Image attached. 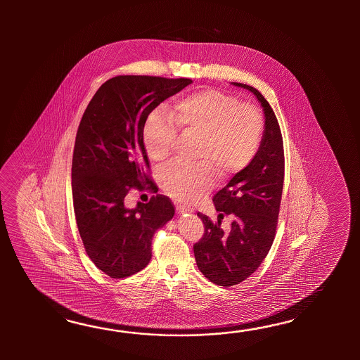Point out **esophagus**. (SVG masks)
I'll list each match as a JSON object with an SVG mask.
<instances>
[{
	"mask_svg": "<svg viewBox=\"0 0 360 360\" xmlns=\"http://www.w3.org/2000/svg\"><path fill=\"white\" fill-rule=\"evenodd\" d=\"M176 212L179 214H191V212H193V210H191V208H189V207L177 206L176 207Z\"/></svg>",
	"mask_w": 360,
	"mask_h": 360,
	"instance_id": "obj_1",
	"label": "esophagus"
}]
</instances>
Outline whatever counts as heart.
Returning a JSON list of instances; mask_svg holds the SVG:
<instances>
[{
    "instance_id": "b5f03b06",
    "label": "heart",
    "mask_w": 360,
    "mask_h": 360,
    "mask_svg": "<svg viewBox=\"0 0 360 360\" xmlns=\"http://www.w3.org/2000/svg\"><path fill=\"white\" fill-rule=\"evenodd\" d=\"M169 117L171 123L160 115L146 120L143 144L152 161L163 162L176 143L174 124L185 135L198 136L197 158L202 162L176 163L160 175L165 193L180 202L193 203L212 189L213 167L222 176H233L248 167L260 149L265 127L260 110L229 94L202 90L185 95L171 105Z\"/></svg>"
}]
</instances>
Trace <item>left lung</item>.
Here are the masks:
<instances>
[{
    "mask_svg": "<svg viewBox=\"0 0 360 360\" xmlns=\"http://www.w3.org/2000/svg\"><path fill=\"white\" fill-rule=\"evenodd\" d=\"M231 84L259 100L265 127L253 161L214 194V208L220 212L217 222L198 212L205 234L193 247L197 266L208 281L222 287L243 282L266 257L276 237L284 181L283 139L268 100L252 86ZM225 214L233 220L228 232L221 228Z\"/></svg>",
    "mask_w": 360,
    "mask_h": 360,
    "instance_id": "8db88e82",
    "label": "left lung"
}]
</instances>
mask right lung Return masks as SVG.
<instances>
[{"mask_svg": "<svg viewBox=\"0 0 360 360\" xmlns=\"http://www.w3.org/2000/svg\"><path fill=\"white\" fill-rule=\"evenodd\" d=\"M191 82L113 77L100 86L82 115L72 161L73 207L86 253L110 278L146 268L154 233L174 217V205L165 195L138 202L135 208L124 206V197L134 188H155L146 174L143 127L154 108Z\"/></svg>", "mask_w": 360, "mask_h": 360, "instance_id": "obj_1", "label": "right lung"}]
</instances>
